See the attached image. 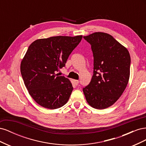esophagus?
Masks as SVG:
<instances>
[{"label": "esophagus", "instance_id": "34e87169", "mask_svg": "<svg viewBox=\"0 0 146 146\" xmlns=\"http://www.w3.org/2000/svg\"><path fill=\"white\" fill-rule=\"evenodd\" d=\"M74 84L76 85H77L79 83V81L77 80H74Z\"/></svg>", "mask_w": 146, "mask_h": 146}]
</instances>
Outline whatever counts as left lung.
<instances>
[{
	"label": "left lung",
	"instance_id": "8db88e82",
	"mask_svg": "<svg viewBox=\"0 0 146 146\" xmlns=\"http://www.w3.org/2000/svg\"><path fill=\"white\" fill-rule=\"evenodd\" d=\"M83 38L90 44L94 57L93 76L83 93L92 107L107 108L120 98L129 82L130 54L108 33L96 32Z\"/></svg>",
	"mask_w": 146,
	"mask_h": 146
}]
</instances>
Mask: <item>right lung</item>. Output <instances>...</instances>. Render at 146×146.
Returning <instances> with one entry per match:
<instances>
[{"label":"right lung","mask_w":146,"mask_h":146,"mask_svg":"<svg viewBox=\"0 0 146 146\" xmlns=\"http://www.w3.org/2000/svg\"><path fill=\"white\" fill-rule=\"evenodd\" d=\"M82 39L58 36L33 42L21 61V72L30 95L37 104L48 109L63 107L73 90L72 83L58 76L69 55Z\"/></svg>","instance_id":"add662e5"}]
</instances>
